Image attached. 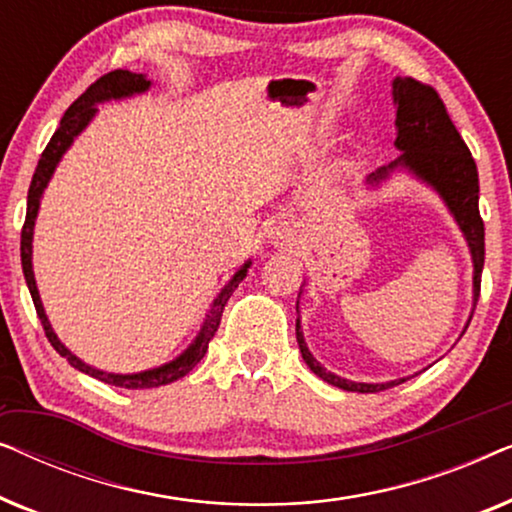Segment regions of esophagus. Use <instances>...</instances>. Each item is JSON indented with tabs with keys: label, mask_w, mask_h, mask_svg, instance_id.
Masks as SVG:
<instances>
[{
	"label": "esophagus",
	"mask_w": 512,
	"mask_h": 512,
	"mask_svg": "<svg viewBox=\"0 0 512 512\" xmlns=\"http://www.w3.org/2000/svg\"><path fill=\"white\" fill-rule=\"evenodd\" d=\"M268 240L279 249L293 247L298 240V230L291 221H279V223H275V226L268 228Z\"/></svg>",
	"instance_id": "esophagus-1"
}]
</instances>
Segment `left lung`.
Listing matches in <instances>:
<instances>
[{"instance_id": "obj_1", "label": "left lung", "mask_w": 512, "mask_h": 512, "mask_svg": "<svg viewBox=\"0 0 512 512\" xmlns=\"http://www.w3.org/2000/svg\"><path fill=\"white\" fill-rule=\"evenodd\" d=\"M394 104H396V146L403 153L398 160L389 163L387 167L373 172L368 177V184L377 186L380 181L389 177L396 167H405L422 179L431 188H436L440 198L445 200L447 209H450L454 221L464 233L468 249L473 256V303L480 298V277L482 265H485V223H482L480 209H478V167L468 151L464 139H461L459 130L454 128L450 114H447L440 95L426 83L410 79V76H398L394 81ZM303 293V291H300ZM298 312V305H296ZM296 338L303 361L310 366L314 375L321 380L340 387L345 391H359V394H375V391L396 387L408 380H391L384 384H366V382H352L345 377H338L328 373L326 368L319 366V361L310 354L305 345L303 331H300V319H296Z\"/></svg>"}]
</instances>
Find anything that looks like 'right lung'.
<instances>
[{"label":"right lung","mask_w":512,"mask_h":512,"mask_svg":"<svg viewBox=\"0 0 512 512\" xmlns=\"http://www.w3.org/2000/svg\"><path fill=\"white\" fill-rule=\"evenodd\" d=\"M149 86H151V81L146 79L144 74H132V72H128V69H114V72L100 76V79H97L93 86H90L86 93H83L79 100H76L72 107L65 111V116H62V121H60V128L55 130L51 142L46 144V149H44V153H41V158L37 163V170H34L30 191H27V214H25V223H23V233H20V261H23L25 282H27V289H30V293H32L34 307H37V314L41 319V326H44V331H46L48 342H51L55 352H58L60 356H65V359L69 361V366H74L76 370H81V373L95 377V380L114 384V387H123V389L163 387V384H170L174 380H179V377L191 373V370L200 363L202 356H205L209 340L214 338L216 328H219V324H221L223 307H226L228 298L233 296L237 284L247 277V268L251 265V261L244 263L242 268L235 272V277L230 279L226 286H223L219 296L214 298L212 307H209L205 324H202L198 338L193 340V345L188 347L184 354L177 356V359L165 363V366H160V368H151V370H144V373H132V375L104 373V370H97L93 366H88V363H83L81 359H76V356L58 340V335L53 333V328H51V324H48V317L44 312V305H41L37 282H34V272H32V235H34V219H37L41 195H44V188L48 186V181H51V177H53L55 165L60 163L62 153L72 146L74 137L79 135V132L90 123V118L97 114L95 104L107 102V100H121V97H130L135 93H144V90H149Z\"/></svg>","instance_id":"right-lung-1"}]
</instances>
